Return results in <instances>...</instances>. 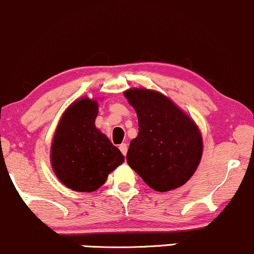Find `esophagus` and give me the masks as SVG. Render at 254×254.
Instances as JSON below:
<instances>
[{"mask_svg":"<svg viewBox=\"0 0 254 254\" xmlns=\"http://www.w3.org/2000/svg\"><path fill=\"white\" fill-rule=\"evenodd\" d=\"M119 149H120V151H121L122 155H124V156L127 155V149H128V147H127L126 142H122V144L119 146Z\"/></svg>","mask_w":254,"mask_h":254,"instance_id":"1","label":"esophagus"}]
</instances>
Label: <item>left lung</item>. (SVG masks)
<instances>
[{"label":"left lung","instance_id":"1","mask_svg":"<svg viewBox=\"0 0 254 254\" xmlns=\"http://www.w3.org/2000/svg\"><path fill=\"white\" fill-rule=\"evenodd\" d=\"M125 97L138 115V136L129 144L127 163L152 190L178 189L195 172L201 153L200 132L168 97L130 89Z\"/></svg>","mask_w":254,"mask_h":254}]
</instances>
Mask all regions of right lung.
<instances>
[{
  "mask_svg": "<svg viewBox=\"0 0 254 254\" xmlns=\"http://www.w3.org/2000/svg\"><path fill=\"white\" fill-rule=\"evenodd\" d=\"M98 103L81 98L65 110L51 145V165L68 189L93 192L125 157L95 126Z\"/></svg>",
  "mask_w": 254,
  "mask_h": 254,
  "instance_id": "1",
  "label": "right lung"
}]
</instances>
